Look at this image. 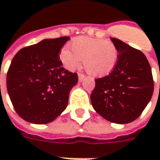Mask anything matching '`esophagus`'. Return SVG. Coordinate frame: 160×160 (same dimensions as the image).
<instances>
[{
    "label": "esophagus",
    "instance_id": "1",
    "mask_svg": "<svg viewBox=\"0 0 160 160\" xmlns=\"http://www.w3.org/2000/svg\"><path fill=\"white\" fill-rule=\"evenodd\" d=\"M84 79H85V76L82 74V73H79V81L81 82V81L84 80Z\"/></svg>",
    "mask_w": 160,
    "mask_h": 160
}]
</instances>
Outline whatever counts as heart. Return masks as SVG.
I'll return each instance as SVG.
<instances>
[{"label":"heart","instance_id":"obj_1","mask_svg":"<svg viewBox=\"0 0 160 160\" xmlns=\"http://www.w3.org/2000/svg\"><path fill=\"white\" fill-rule=\"evenodd\" d=\"M118 49L110 41L91 37H79L71 43V50L63 48L60 58L70 70L80 66L81 60L86 72L93 77L111 73L118 62Z\"/></svg>","mask_w":160,"mask_h":160}]
</instances>
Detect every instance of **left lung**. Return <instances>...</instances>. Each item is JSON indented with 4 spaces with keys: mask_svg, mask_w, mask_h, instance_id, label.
<instances>
[{
    "mask_svg": "<svg viewBox=\"0 0 160 160\" xmlns=\"http://www.w3.org/2000/svg\"><path fill=\"white\" fill-rule=\"evenodd\" d=\"M118 49V62L107 76L96 79L90 96L95 111L117 124H127L140 116L153 94L152 69L144 54L112 38Z\"/></svg>",
    "mask_w": 160,
    "mask_h": 160,
    "instance_id": "8db88e82",
    "label": "left lung"
}]
</instances>
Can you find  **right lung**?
I'll return each mask as SVG.
<instances>
[{
	"label": "right lung",
	"mask_w": 160,
	"mask_h": 160,
	"mask_svg": "<svg viewBox=\"0 0 160 160\" xmlns=\"http://www.w3.org/2000/svg\"><path fill=\"white\" fill-rule=\"evenodd\" d=\"M70 37L43 40L15 55L7 72V89L23 119L47 124L65 110L78 74L62 67L61 48Z\"/></svg>",
	"instance_id": "add662e5"
}]
</instances>
